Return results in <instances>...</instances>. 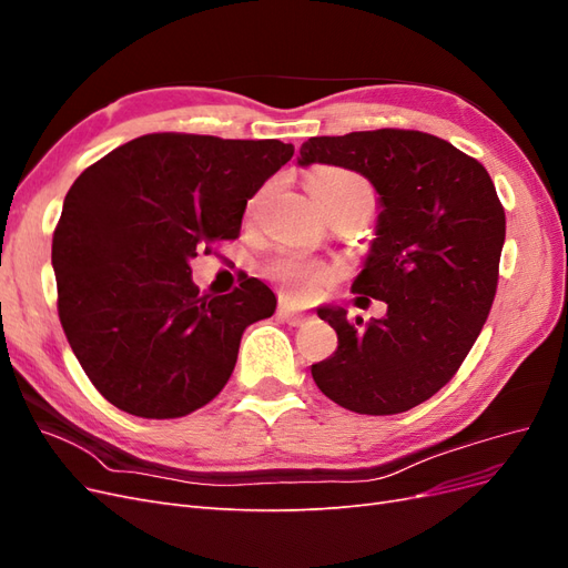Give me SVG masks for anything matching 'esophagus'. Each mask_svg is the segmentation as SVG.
Instances as JSON below:
<instances>
[{"instance_id":"1","label":"esophagus","mask_w":568,"mask_h":568,"mask_svg":"<svg viewBox=\"0 0 568 568\" xmlns=\"http://www.w3.org/2000/svg\"><path fill=\"white\" fill-rule=\"evenodd\" d=\"M277 315H280L286 324H291V326H301V324L307 320V315H305V313L296 311V307H291L286 301H282V303H280V307H277Z\"/></svg>"}]
</instances>
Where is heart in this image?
<instances>
[{
  "label": "heart",
  "instance_id": "obj_1",
  "mask_svg": "<svg viewBox=\"0 0 568 568\" xmlns=\"http://www.w3.org/2000/svg\"><path fill=\"white\" fill-rule=\"evenodd\" d=\"M307 186H311V194L324 213L341 209V205L372 209L374 201L372 184L363 175L346 168H317L307 178ZM270 272L286 288V294L294 298H313L334 280V270L329 265L305 261V257L298 255L280 257L277 263H272Z\"/></svg>",
  "mask_w": 568,
  "mask_h": 568
}]
</instances>
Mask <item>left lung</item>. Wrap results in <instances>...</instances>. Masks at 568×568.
Returning a JSON list of instances; mask_svg holds the SVG:
<instances>
[{
    "mask_svg": "<svg viewBox=\"0 0 568 568\" xmlns=\"http://www.w3.org/2000/svg\"><path fill=\"white\" fill-rule=\"evenodd\" d=\"M355 170L379 194L357 305L386 303L382 320L317 307L338 348L313 365L320 390L359 415H398L448 384L484 329L505 244V209L488 170L440 136L372 130L311 136L298 165Z\"/></svg>",
    "mask_w": 568,
    "mask_h": 568,
    "instance_id": "1",
    "label": "left lung"
}]
</instances>
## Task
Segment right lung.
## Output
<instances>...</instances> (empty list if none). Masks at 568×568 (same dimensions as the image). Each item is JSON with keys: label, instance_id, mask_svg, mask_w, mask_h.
Returning a JSON list of instances; mask_svg holds the SVG:
<instances>
[{"label": "right lung", "instance_id": "1", "mask_svg": "<svg viewBox=\"0 0 568 568\" xmlns=\"http://www.w3.org/2000/svg\"><path fill=\"white\" fill-rule=\"evenodd\" d=\"M291 156L280 140L153 132L68 189L51 242L59 320L111 405L178 419L225 388L244 329L277 298L255 277L201 296L189 261L239 236L248 199Z\"/></svg>", "mask_w": 568, "mask_h": 568}]
</instances>
